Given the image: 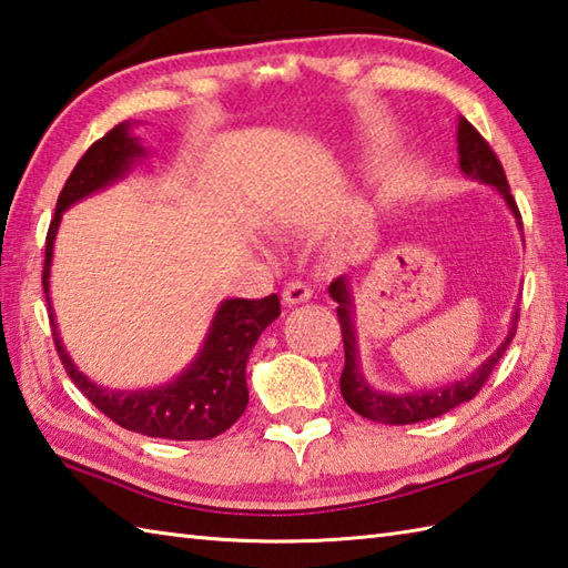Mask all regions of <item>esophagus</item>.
I'll return each mask as SVG.
<instances>
[{"label":"esophagus","instance_id":"esophagus-1","mask_svg":"<svg viewBox=\"0 0 568 568\" xmlns=\"http://www.w3.org/2000/svg\"><path fill=\"white\" fill-rule=\"evenodd\" d=\"M282 298H284L286 306L304 304V301L311 298V288H308L304 282H292V284H286Z\"/></svg>","mask_w":568,"mask_h":568}]
</instances>
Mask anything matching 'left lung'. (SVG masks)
<instances>
[{
	"mask_svg": "<svg viewBox=\"0 0 568 568\" xmlns=\"http://www.w3.org/2000/svg\"><path fill=\"white\" fill-rule=\"evenodd\" d=\"M458 166L466 173L468 179L478 181V183H488L497 193L503 195V201L510 207L517 227L523 230V217H519L517 203L510 193V183H507V176L503 171L500 159L495 156L490 144L478 134L476 126H473L466 118L458 120ZM331 298L338 304V321H341V331H343V348H345V367L341 375V395L345 404L353 412L369 422L377 424H416V422H426V419H436L446 412L463 402H470L478 395L480 387L488 382L490 373L495 365L500 363V357L505 355L507 345L513 343L515 331H517V318H519V308H515L510 328H507L505 341L497 345V351L485 361L480 367H476V373H470L468 377H460L456 382H448V385L434 387V389H419V392H382L375 389L363 375L361 367V353H357V328H355V298H353V288L348 276H338V280L331 282L328 286Z\"/></svg>",
	"mask_w": 568,
	"mask_h": 568,
	"instance_id": "1",
	"label": "left lung"
}]
</instances>
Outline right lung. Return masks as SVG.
Masks as SVG:
<instances>
[{
  "label": "right lung",
  "mask_w": 568,
  "mask_h": 568,
  "mask_svg": "<svg viewBox=\"0 0 568 568\" xmlns=\"http://www.w3.org/2000/svg\"><path fill=\"white\" fill-rule=\"evenodd\" d=\"M146 156L144 144L132 134V122H120L105 136L98 139L83 159L78 161L65 186L58 195L55 215L45 235L43 262V294L49 301V318L53 328L55 351L61 355L68 377L75 387L108 414L122 429L152 438H173V442H205L227 432L247 407V361L262 331L280 318V296L264 298H225L217 306L201 351L191 365L159 387L149 389H110L92 382L78 369L63 348L51 304V262L58 225L68 207L88 195L112 186L124 179L130 169Z\"/></svg>",
  "instance_id": "right-lung-1"
}]
</instances>
